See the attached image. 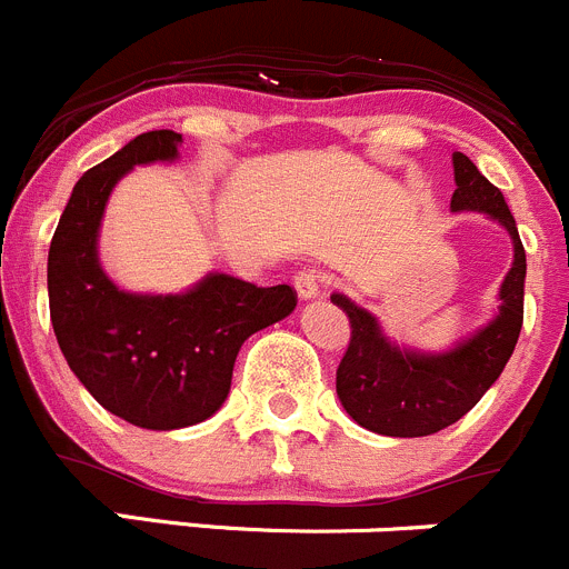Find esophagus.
Instances as JSON below:
<instances>
[{
    "mask_svg": "<svg viewBox=\"0 0 569 569\" xmlns=\"http://www.w3.org/2000/svg\"><path fill=\"white\" fill-rule=\"evenodd\" d=\"M321 281L323 279L316 273V270H299V273L293 276V288L301 301H312L321 296Z\"/></svg>",
    "mask_w": 569,
    "mask_h": 569,
    "instance_id": "1",
    "label": "esophagus"
}]
</instances>
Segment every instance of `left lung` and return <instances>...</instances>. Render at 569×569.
Instances as JSON below:
<instances>
[{"mask_svg": "<svg viewBox=\"0 0 569 569\" xmlns=\"http://www.w3.org/2000/svg\"><path fill=\"white\" fill-rule=\"evenodd\" d=\"M456 192L452 212H480L508 231L513 262L500 284L495 318L447 351L399 346L382 332L369 310L349 296L332 293V305L349 316L351 340L338 366V399L360 427L380 436L419 438L456 425L497 382L522 329L525 248L500 189L480 176L472 159L452 153Z\"/></svg>", "mask_w": 569, "mask_h": 569, "instance_id": "1", "label": "left lung"}]
</instances>
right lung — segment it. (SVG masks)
I'll use <instances>...</instances> for the list:
<instances>
[{"mask_svg": "<svg viewBox=\"0 0 569 569\" xmlns=\"http://www.w3.org/2000/svg\"><path fill=\"white\" fill-rule=\"evenodd\" d=\"M181 133L148 131L83 172L47 259L58 346L86 391L144 430H178L218 413L240 346L296 310L290 284L257 288L207 273L183 293H128L100 262V226L119 178L176 161Z\"/></svg>", "mask_w": 569, "mask_h": 569, "instance_id": "right-lung-1", "label": "right lung"}]
</instances>
